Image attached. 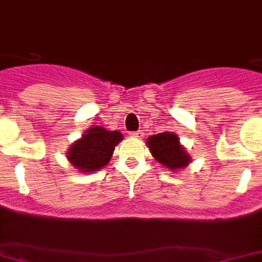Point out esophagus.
I'll list each match as a JSON object with an SVG mask.
<instances>
[{
  "label": "esophagus",
  "mask_w": 262,
  "mask_h": 262,
  "mask_svg": "<svg viewBox=\"0 0 262 262\" xmlns=\"http://www.w3.org/2000/svg\"><path fill=\"white\" fill-rule=\"evenodd\" d=\"M129 136H130V137H133V139H141V137H143L144 136V133L143 132H132V133H129Z\"/></svg>",
  "instance_id": "34e87169"
}]
</instances>
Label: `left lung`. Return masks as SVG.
<instances>
[{"label": "left lung", "mask_w": 262, "mask_h": 262, "mask_svg": "<svg viewBox=\"0 0 262 262\" xmlns=\"http://www.w3.org/2000/svg\"><path fill=\"white\" fill-rule=\"evenodd\" d=\"M147 145L154 159L170 171H179L187 167L191 162V156L186 148L183 147L178 136L172 132L149 136L147 139Z\"/></svg>", "instance_id": "1"}]
</instances>
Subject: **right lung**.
<instances>
[{
	"label": "right lung",
	"instance_id": "right-lung-1",
	"mask_svg": "<svg viewBox=\"0 0 262 262\" xmlns=\"http://www.w3.org/2000/svg\"><path fill=\"white\" fill-rule=\"evenodd\" d=\"M119 130H107L102 126H91L67 152L69 163L80 172L99 171L114 154L115 147L122 141Z\"/></svg>",
	"mask_w": 262,
	"mask_h": 262
}]
</instances>
